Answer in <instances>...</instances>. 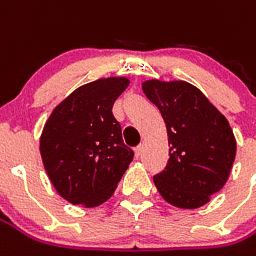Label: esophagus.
Returning a JSON list of instances; mask_svg holds the SVG:
<instances>
[{
    "label": "esophagus",
    "instance_id": "34e87169",
    "mask_svg": "<svg viewBox=\"0 0 256 256\" xmlns=\"http://www.w3.org/2000/svg\"><path fill=\"white\" fill-rule=\"evenodd\" d=\"M142 151H144V146H142V144H140V146H136V148H134V155H136V158L141 156Z\"/></svg>",
    "mask_w": 256,
    "mask_h": 256
}]
</instances>
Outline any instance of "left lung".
I'll return each instance as SVG.
<instances>
[{
	"label": "left lung",
	"instance_id": "1",
	"mask_svg": "<svg viewBox=\"0 0 256 256\" xmlns=\"http://www.w3.org/2000/svg\"><path fill=\"white\" fill-rule=\"evenodd\" d=\"M142 91L158 106L170 146L165 170L154 176L159 194L182 209L208 204L226 184L236 158L228 119L202 91L183 80H146Z\"/></svg>",
	"mask_w": 256,
	"mask_h": 256
}]
</instances>
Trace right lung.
I'll list each match as a JSON object with an SVG mask.
<instances>
[{
	"mask_svg": "<svg viewBox=\"0 0 256 256\" xmlns=\"http://www.w3.org/2000/svg\"><path fill=\"white\" fill-rule=\"evenodd\" d=\"M128 78H98L58 104L44 124L40 154L51 183L73 205L94 208L115 192L134 152L112 114Z\"/></svg>",
	"mask_w": 256,
	"mask_h": 256,
	"instance_id": "add662e5",
	"label": "right lung"
}]
</instances>
